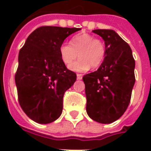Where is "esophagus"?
<instances>
[{"label": "esophagus", "mask_w": 151, "mask_h": 151, "mask_svg": "<svg viewBox=\"0 0 151 151\" xmlns=\"http://www.w3.org/2000/svg\"><path fill=\"white\" fill-rule=\"evenodd\" d=\"M77 78L78 79V80H81V79L82 78V74H81V73H78V74H77Z\"/></svg>", "instance_id": "esophagus-1"}]
</instances>
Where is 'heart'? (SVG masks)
Wrapping results in <instances>:
<instances>
[{
	"instance_id": "b5f03b06",
	"label": "heart",
	"mask_w": 151,
	"mask_h": 151,
	"mask_svg": "<svg viewBox=\"0 0 151 151\" xmlns=\"http://www.w3.org/2000/svg\"><path fill=\"white\" fill-rule=\"evenodd\" d=\"M60 55L66 65H69L80 56L69 68L73 71L84 72L91 66L96 69L101 65L106 56V46L100 39L86 33H81L74 35L70 43H63L60 46Z\"/></svg>"
}]
</instances>
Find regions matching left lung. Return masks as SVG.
<instances>
[{"label": "left lung", "instance_id": "left-lung-1", "mask_svg": "<svg viewBox=\"0 0 151 151\" xmlns=\"http://www.w3.org/2000/svg\"><path fill=\"white\" fill-rule=\"evenodd\" d=\"M94 33L104 40L106 56L97 71L83 76L86 112L92 120L112 123L126 111L135 83V60L129 45L112 30Z\"/></svg>", "mask_w": 151, "mask_h": 151}]
</instances>
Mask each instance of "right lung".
Returning a JSON list of instances; mask_svg holds the SVG:
<instances>
[{
  "label": "right lung",
  "mask_w": 151,
  "mask_h": 151,
  "mask_svg": "<svg viewBox=\"0 0 151 151\" xmlns=\"http://www.w3.org/2000/svg\"><path fill=\"white\" fill-rule=\"evenodd\" d=\"M80 30L40 27L19 51L15 73L18 102L27 116L37 123H51L61 115L64 94L75 82L77 75L63 63L60 46Z\"/></svg>",
  "instance_id": "right-lung-1"
}]
</instances>
